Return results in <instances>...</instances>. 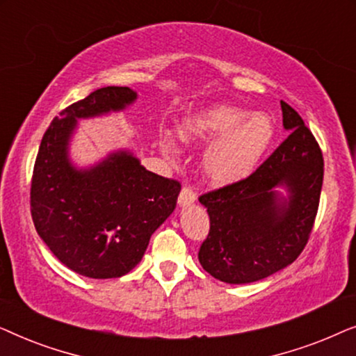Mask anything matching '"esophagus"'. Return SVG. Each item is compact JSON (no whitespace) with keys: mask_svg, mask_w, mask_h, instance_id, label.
<instances>
[{"mask_svg":"<svg viewBox=\"0 0 356 356\" xmlns=\"http://www.w3.org/2000/svg\"><path fill=\"white\" fill-rule=\"evenodd\" d=\"M194 201H196V193H194V189L191 186L184 184L181 193H179L178 196L179 206H189V204H193Z\"/></svg>","mask_w":356,"mask_h":356,"instance_id":"esophagus-1","label":"esophagus"}]
</instances>
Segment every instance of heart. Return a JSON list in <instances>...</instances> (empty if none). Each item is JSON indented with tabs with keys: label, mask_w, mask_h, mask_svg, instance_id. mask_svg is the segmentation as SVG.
I'll return each mask as SVG.
<instances>
[{
	"label": "heart",
	"mask_w": 356,
	"mask_h": 356,
	"mask_svg": "<svg viewBox=\"0 0 356 356\" xmlns=\"http://www.w3.org/2000/svg\"><path fill=\"white\" fill-rule=\"evenodd\" d=\"M179 138L189 144H212L204 157V172L217 184L240 181L252 173L274 138V123L267 115L235 106H211L183 121ZM168 159L177 157L170 139L160 143Z\"/></svg>",
	"instance_id": "obj_1"
}]
</instances>
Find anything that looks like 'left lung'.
Here are the masks:
<instances>
[{"label":"left lung","instance_id":"8db88e82","mask_svg":"<svg viewBox=\"0 0 356 356\" xmlns=\"http://www.w3.org/2000/svg\"><path fill=\"white\" fill-rule=\"evenodd\" d=\"M289 136L240 181L199 196L211 228L199 248L204 270L227 284H250L291 264L314 227L324 178L318 140L301 116L280 102ZM289 189V200L275 188Z\"/></svg>","mask_w":356,"mask_h":356}]
</instances>
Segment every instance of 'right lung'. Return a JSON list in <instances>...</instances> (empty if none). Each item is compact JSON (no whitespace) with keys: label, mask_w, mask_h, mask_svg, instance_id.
<instances>
[{"label":"right lung","mask_w":356,"mask_h":356,"mask_svg":"<svg viewBox=\"0 0 356 356\" xmlns=\"http://www.w3.org/2000/svg\"><path fill=\"white\" fill-rule=\"evenodd\" d=\"M134 100L129 87L110 86L66 106L43 134L33 165L35 230L63 264L90 279H116L134 269L181 189L129 152L111 154L90 170L70 163L67 140L77 118L123 110Z\"/></svg>","instance_id":"add662e5"}]
</instances>
